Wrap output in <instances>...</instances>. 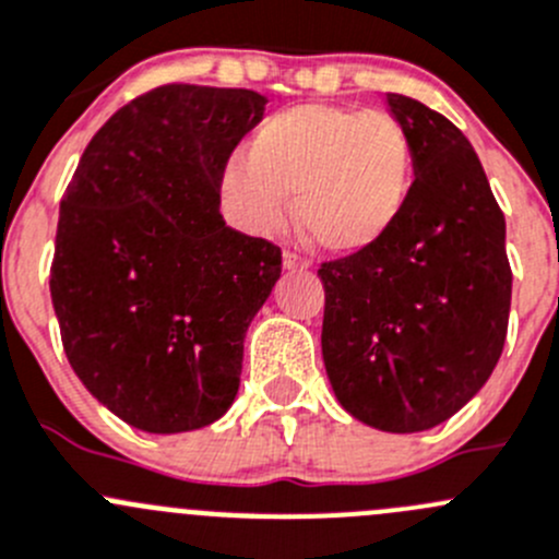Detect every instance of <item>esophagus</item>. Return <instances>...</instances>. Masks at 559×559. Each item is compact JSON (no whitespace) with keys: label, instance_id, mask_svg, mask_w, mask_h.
<instances>
[{"label":"esophagus","instance_id":"esophagus-1","mask_svg":"<svg viewBox=\"0 0 559 559\" xmlns=\"http://www.w3.org/2000/svg\"><path fill=\"white\" fill-rule=\"evenodd\" d=\"M284 267L286 270H308L311 267V259L300 257V253H295V251H284Z\"/></svg>","mask_w":559,"mask_h":559}]
</instances>
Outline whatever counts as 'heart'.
<instances>
[{
	"instance_id": "heart-1",
	"label": "heart",
	"mask_w": 559,
	"mask_h": 559,
	"mask_svg": "<svg viewBox=\"0 0 559 559\" xmlns=\"http://www.w3.org/2000/svg\"><path fill=\"white\" fill-rule=\"evenodd\" d=\"M417 188L412 135L384 111L302 103L264 119L221 169L218 191L231 224L251 237L275 235L295 215L324 253L379 251L404 224Z\"/></svg>"
}]
</instances>
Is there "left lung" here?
<instances>
[{
    "instance_id": "left-lung-1",
    "label": "left lung",
    "mask_w": 559,
    "mask_h": 559,
    "mask_svg": "<svg viewBox=\"0 0 559 559\" xmlns=\"http://www.w3.org/2000/svg\"><path fill=\"white\" fill-rule=\"evenodd\" d=\"M412 135L417 188L379 251L319 267L322 357L335 399L390 435L435 429L486 384L511 311L506 215L467 135L388 92Z\"/></svg>"
}]
</instances>
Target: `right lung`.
<instances>
[{
  "instance_id": "add662e5",
  "label": "right lung",
  "mask_w": 559,
  "mask_h": 559,
  "mask_svg": "<svg viewBox=\"0 0 559 559\" xmlns=\"http://www.w3.org/2000/svg\"><path fill=\"white\" fill-rule=\"evenodd\" d=\"M264 103L197 84L135 97L92 135L59 204L51 300L64 355L133 429H202L240 388L281 248L226 226L218 180Z\"/></svg>"
}]
</instances>
